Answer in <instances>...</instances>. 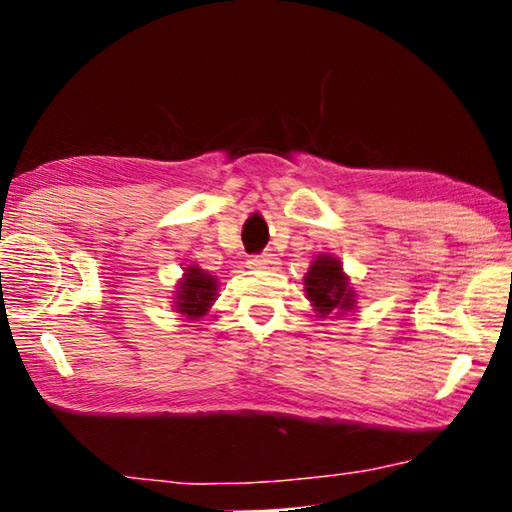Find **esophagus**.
Returning a JSON list of instances; mask_svg holds the SVG:
<instances>
[{
	"instance_id": "obj_1",
	"label": "esophagus",
	"mask_w": 512,
	"mask_h": 512,
	"mask_svg": "<svg viewBox=\"0 0 512 512\" xmlns=\"http://www.w3.org/2000/svg\"><path fill=\"white\" fill-rule=\"evenodd\" d=\"M281 265L279 258L274 254H263V256H251L247 261L249 270H276Z\"/></svg>"
}]
</instances>
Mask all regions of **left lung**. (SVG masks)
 Wrapping results in <instances>:
<instances>
[{
    "label": "left lung",
    "mask_w": 512,
    "mask_h": 512,
    "mask_svg": "<svg viewBox=\"0 0 512 512\" xmlns=\"http://www.w3.org/2000/svg\"><path fill=\"white\" fill-rule=\"evenodd\" d=\"M303 290L319 317H346L357 310V294L339 258L317 254L303 276Z\"/></svg>",
    "instance_id": "obj_1"
}]
</instances>
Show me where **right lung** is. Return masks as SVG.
I'll use <instances>...</instances> for the list:
<instances>
[{
	"label": "right lung",
	"instance_id": "obj_1",
	"mask_svg": "<svg viewBox=\"0 0 512 512\" xmlns=\"http://www.w3.org/2000/svg\"><path fill=\"white\" fill-rule=\"evenodd\" d=\"M175 288H177L173 297L175 312L184 315L186 319L197 321L211 310L215 299H218L220 281L218 276L204 272L202 267L191 263L184 267L182 279L177 281Z\"/></svg>",
	"mask_w": 512,
	"mask_h": 512
}]
</instances>
